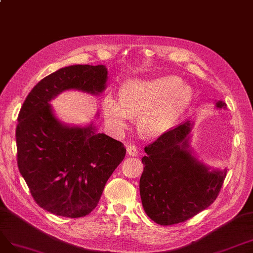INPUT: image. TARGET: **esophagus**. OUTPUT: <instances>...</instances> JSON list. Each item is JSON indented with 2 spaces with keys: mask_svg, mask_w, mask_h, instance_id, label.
Masks as SVG:
<instances>
[{
  "mask_svg": "<svg viewBox=\"0 0 253 253\" xmlns=\"http://www.w3.org/2000/svg\"><path fill=\"white\" fill-rule=\"evenodd\" d=\"M126 150H127V154H128V156H130V157L137 156V149H136L135 146L129 145V146H127V149Z\"/></svg>",
  "mask_w": 253,
  "mask_h": 253,
  "instance_id": "34e87169",
  "label": "esophagus"
}]
</instances>
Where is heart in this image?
<instances>
[{"label":"heart","mask_w":253,"mask_h":253,"mask_svg":"<svg viewBox=\"0 0 253 253\" xmlns=\"http://www.w3.org/2000/svg\"><path fill=\"white\" fill-rule=\"evenodd\" d=\"M193 99L192 89L175 76L148 80H129L121 91V99L108 92L102 103L106 125L121 132L131 115H138V127L145 134L154 136L166 132L180 120Z\"/></svg>","instance_id":"obj_1"}]
</instances>
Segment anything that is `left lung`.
<instances>
[{"label": "left lung", "mask_w": 253, "mask_h": 253, "mask_svg": "<svg viewBox=\"0 0 253 253\" xmlns=\"http://www.w3.org/2000/svg\"><path fill=\"white\" fill-rule=\"evenodd\" d=\"M215 107L226 109V103L218 101ZM192 126L187 121L145 147L140 194L146 214L159 225L185 222L209 207L226 177V169H213L195 158Z\"/></svg>", "instance_id": "1"}]
</instances>
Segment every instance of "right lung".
Wrapping results in <instances>:
<instances>
[{"instance_id": "add662e5", "label": "right lung", "mask_w": 253, "mask_h": 253, "mask_svg": "<svg viewBox=\"0 0 253 253\" xmlns=\"http://www.w3.org/2000/svg\"><path fill=\"white\" fill-rule=\"evenodd\" d=\"M105 65H71L47 76L23 103L15 129L18 166L32 198L55 215L77 218L96 207L104 187L124 160L121 142L93 123L70 126L55 117L51 100L66 90L100 94Z\"/></svg>"}]
</instances>
